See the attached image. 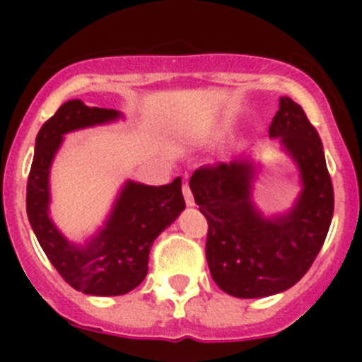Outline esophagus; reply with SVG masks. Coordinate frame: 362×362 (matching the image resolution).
Here are the masks:
<instances>
[{
    "instance_id": "1",
    "label": "esophagus",
    "mask_w": 362,
    "mask_h": 362,
    "mask_svg": "<svg viewBox=\"0 0 362 362\" xmlns=\"http://www.w3.org/2000/svg\"><path fill=\"white\" fill-rule=\"evenodd\" d=\"M183 196H185V201H187L188 206H194V204H196V201H194V196H192L190 187H188L187 183L183 185Z\"/></svg>"
}]
</instances>
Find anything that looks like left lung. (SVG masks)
<instances>
[{
	"mask_svg": "<svg viewBox=\"0 0 362 362\" xmlns=\"http://www.w3.org/2000/svg\"><path fill=\"white\" fill-rule=\"evenodd\" d=\"M299 165L303 192L288 216L263 219L250 199L246 163L201 166L190 177L206 217V261L223 292L241 299L292 288L321 252L334 216V187L317 130L292 99L281 98L268 129Z\"/></svg>",
	"mask_w": 362,
	"mask_h": 362,
	"instance_id": "obj_1",
	"label": "left lung"
}]
</instances>
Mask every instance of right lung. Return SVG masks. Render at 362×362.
<instances>
[{
    "label": "right lung",
    "instance_id": "1",
    "mask_svg": "<svg viewBox=\"0 0 362 362\" xmlns=\"http://www.w3.org/2000/svg\"><path fill=\"white\" fill-rule=\"evenodd\" d=\"M119 112L86 107L70 99L45 121L27 181V216L41 248L59 276L88 296H123L143 283L148 272L150 246L183 212L181 177L170 185L127 183L107 226L86 246L70 245L49 217V170L63 134L107 123Z\"/></svg>",
    "mask_w": 362,
    "mask_h": 362
}]
</instances>
